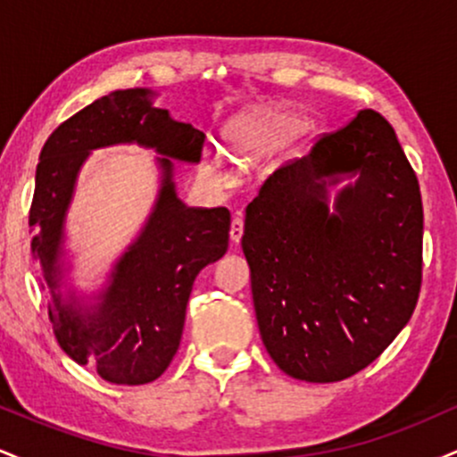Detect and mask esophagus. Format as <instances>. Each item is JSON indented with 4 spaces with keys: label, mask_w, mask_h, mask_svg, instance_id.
Instances as JSON below:
<instances>
[{
    "label": "esophagus",
    "mask_w": 457,
    "mask_h": 457,
    "mask_svg": "<svg viewBox=\"0 0 457 457\" xmlns=\"http://www.w3.org/2000/svg\"><path fill=\"white\" fill-rule=\"evenodd\" d=\"M243 232H245L243 219L234 217V219H232V225H229V240H232L234 245H238L240 238H243Z\"/></svg>",
    "instance_id": "1"
}]
</instances>
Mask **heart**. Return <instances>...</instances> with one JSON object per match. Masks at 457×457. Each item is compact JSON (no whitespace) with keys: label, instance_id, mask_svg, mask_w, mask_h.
Here are the masks:
<instances>
[{"label":"heart","instance_id":"1","mask_svg":"<svg viewBox=\"0 0 457 457\" xmlns=\"http://www.w3.org/2000/svg\"><path fill=\"white\" fill-rule=\"evenodd\" d=\"M303 129V120L287 113H264L246 124H238L229 130L232 148L243 156L258 154L266 145L281 141Z\"/></svg>","mask_w":457,"mask_h":457}]
</instances>
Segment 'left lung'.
Here are the masks:
<instances>
[{
    "label": "left lung",
    "mask_w": 457,
    "mask_h": 457,
    "mask_svg": "<svg viewBox=\"0 0 457 457\" xmlns=\"http://www.w3.org/2000/svg\"><path fill=\"white\" fill-rule=\"evenodd\" d=\"M339 175L354 186L326 206ZM243 251L270 359L287 376L337 382L406 327L423 277V204L395 130L361 109L287 161L246 206Z\"/></svg>",
    "instance_id": "8db88e82"
}]
</instances>
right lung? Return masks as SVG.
Listing matches in <instances>:
<instances>
[{"instance_id":"add662e5","label":"right lung","mask_w":457,"mask_h":457,"mask_svg":"<svg viewBox=\"0 0 457 457\" xmlns=\"http://www.w3.org/2000/svg\"><path fill=\"white\" fill-rule=\"evenodd\" d=\"M150 90H118L62 122L46 139L36 167L29 228L31 251L45 269L54 298L49 318L60 348L79 365H94L112 385H145L167 370L180 345L187 303L197 272L228 251V208H188L176 197L171 159L197 162L206 135L174 122L150 103ZM137 140L163 159V188L149 225L119 262L112 286L94 312L63 303L59 240L74 178L87 152Z\"/></svg>"}]
</instances>
